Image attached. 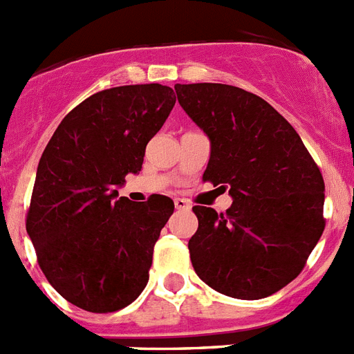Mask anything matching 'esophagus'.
I'll list each match as a JSON object with an SVG mask.
<instances>
[{"label": "esophagus", "instance_id": "34e87169", "mask_svg": "<svg viewBox=\"0 0 354 354\" xmlns=\"http://www.w3.org/2000/svg\"><path fill=\"white\" fill-rule=\"evenodd\" d=\"M174 207H176L178 210H189L191 209V203L187 200H183V198H176V200H174Z\"/></svg>", "mask_w": 354, "mask_h": 354}]
</instances>
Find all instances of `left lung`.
Returning <instances> with one entry per match:
<instances>
[{
  "instance_id": "obj_1",
  "label": "left lung",
  "mask_w": 354,
  "mask_h": 354,
  "mask_svg": "<svg viewBox=\"0 0 354 354\" xmlns=\"http://www.w3.org/2000/svg\"><path fill=\"white\" fill-rule=\"evenodd\" d=\"M174 90L210 138L203 182L234 200L221 214L192 207V266L223 295L264 299L302 272L322 236V172L292 124L257 95L212 82Z\"/></svg>"
}]
</instances>
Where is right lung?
I'll return each instance as SVG.
<instances>
[{"mask_svg":"<svg viewBox=\"0 0 354 354\" xmlns=\"http://www.w3.org/2000/svg\"><path fill=\"white\" fill-rule=\"evenodd\" d=\"M174 102L162 84L102 90L62 118L43 151L26 232L44 277L81 310H122L149 281L154 243L174 203L162 194L117 200L115 187L140 171L145 145Z\"/></svg>","mask_w":354,"mask_h":354,"instance_id":"obj_1","label":"right lung"}]
</instances>
